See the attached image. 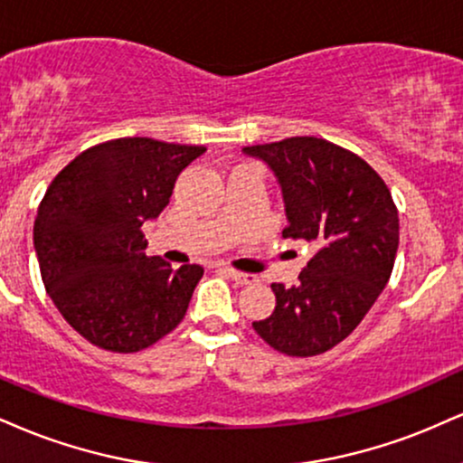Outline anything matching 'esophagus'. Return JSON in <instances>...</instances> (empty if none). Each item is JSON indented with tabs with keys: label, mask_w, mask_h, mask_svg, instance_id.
I'll return each mask as SVG.
<instances>
[{
	"label": "esophagus",
	"mask_w": 463,
	"mask_h": 463,
	"mask_svg": "<svg viewBox=\"0 0 463 463\" xmlns=\"http://www.w3.org/2000/svg\"><path fill=\"white\" fill-rule=\"evenodd\" d=\"M222 271L231 278V280H235L237 285H254L256 282V276L252 274H243V271H237V269H231V267H222Z\"/></svg>",
	"instance_id": "esophagus-1"
}]
</instances>
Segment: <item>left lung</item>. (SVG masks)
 Wrapping results in <instances>:
<instances>
[{
	"label": "left lung",
	"instance_id": "obj_1",
	"mask_svg": "<svg viewBox=\"0 0 463 463\" xmlns=\"http://www.w3.org/2000/svg\"><path fill=\"white\" fill-rule=\"evenodd\" d=\"M280 183L285 239L317 252L291 288L271 285L276 308L252 327L276 352L308 358L352 334L380 298L399 248V213L383 178L352 150L321 137L246 146Z\"/></svg>",
	"mask_w": 463,
	"mask_h": 463
}]
</instances>
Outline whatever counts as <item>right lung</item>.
Wrapping results in <instances>:
<instances>
[{
    "label": "right lung",
    "instance_id": "add662e5",
    "mask_svg": "<svg viewBox=\"0 0 463 463\" xmlns=\"http://www.w3.org/2000/svg\"><path fill=\"white\" fill-rule=\"evenodd\" d=\"M204 146L120 137L83 150L53 178L34 222L41 276L55 308L86 341L133 354L187 313L200 265L146 256L142 224L170 203Z\"/></svg>",
    "mask_w": 463,
    "mask_h": 463
}]
</instances>
